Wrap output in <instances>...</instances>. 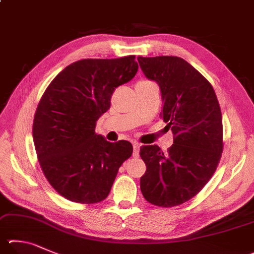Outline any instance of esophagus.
Instances as JSON below:
<instances>
[{
    "label": "esophagus",
    "mask_w": 254,
    "mask_h": 254,
    "mask_svg": "<svg viewBox=\"0 0 254 254\" xmlns=\"http://www.w3.org/2000/svg\"><path fill=\"white\" fill-rule=\"evenodd\" d=\"M140 146H141L140 143L134 142V144H133V156H139Z\"/></svg>",
    "instance_id": "esophagus-1"
}]
</instances>
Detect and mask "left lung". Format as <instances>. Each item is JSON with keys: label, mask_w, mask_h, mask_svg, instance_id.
I'll use <instances>...</instances> for the list:
<instances>
[{"label": "left lung", "mask_w": 254, "mask_h": 254, "mask_svg": "<svg viewBox=\"0 0 254 254\" xmlns=\"http://www.w3.org/2000/svg\"><path fill=\"white\" fill-rule=\"evenodd\" d=\"M149 80L158 83L163 121L173 144L163 153L158 145H143L146 171L140 179L144 199L171 207L195 196L215 172L223 151L222 114L213 87L186 60L178 57L137 58Z\"/></svg>", "instance_id": "obj_1"}]
</instances>
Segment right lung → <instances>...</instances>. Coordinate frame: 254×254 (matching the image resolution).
Wrapping results in <instances>:
<instances>
[{
  "label": "right lung",
  "instance_id": "obj_1",
  "mask_svg": "<svg viewBox=\"0 0 254 254\" xmlns=\"http://www.w3.org/2000/svg\"><path fill=\"white\" fill-rule=\"evenodd\" d=\"M137 68L134 55L80 60L60 72L41 98L33 121L36 155L49 183L65 199L82 204L107 199L132 155L130 142L107 141L95 124L110 109L115 87L131 81Z\"/></svg>",
  "mask_w": 254,
  "mask_h": 254
}]
</instances>
